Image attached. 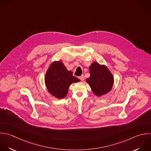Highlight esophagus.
Wrapping results in <instances>:
<instances>
[{
  "instance_id": "obj_1",
  "label": "esophagus",
  "mask_w": 151,
  "mask_h": 151,
  "mask_svg": "<svg viewBox=\"0 0 151 151\" xmlns=\"http://www.w3.org/2000/svg\"><path fill=\"white\" fill-rule=\"evenodd\" d=\"M79 79H81V81H84V76H83V75H82V76H79Z\"/></svg>"
}]
</instances>
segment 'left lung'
<instances>
[{
	"instance_id": "left-lung-1",
	"label": "left lung",
	"mask_w": 151,
	"mask_h": 151,
	"mask_svg": "<svg viewBox=\"0 0 151 151\" xmlns=\"http://www.w3.org/2000/svg\"><path fill=\"white\" fill-rule=\"evenodd\" d=\"M89 71L91 75L86 79V82L95 95L100 96L111 90L114 78L105 66L94 62L89 67Z\"/></svg>"
}]
</instances>
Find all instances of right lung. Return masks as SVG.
<instances>
[{"label":"right lung","mask_w":151,"mask_h":151,"mask_svg":"<svg viewBox=\"0 0 151 151\" xmlns=\"http://www.w3.org/2000/svg\"><path fill=\"white\" fill-rule=\"evenodd\" d=\"M45 83L49 92L57 98H65L69 86L80 79L73 76L60 61L54 62L49 66L45 75Z\"/></svg>","instance_id":"obj_1"}]
</instances>
